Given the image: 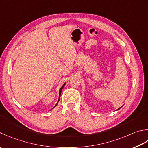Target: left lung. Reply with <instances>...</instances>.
Returning a JSON list of instances; mask_svg holds the SVG:
<instances>
[{
    "instance_id": "obj_1",
    "label": "left lung",
    "mask_w": 148,
    "mask_h": 148,
    "mask_svg": "<svg viewBox=\"0 0 148 148\" xmlns=\"http://www.w3.org/2000/svg\"><path fill=\"white\" fill-rule=\"evenodd\" d=\"M118 110H119V109H118Z\"/></svg>"
}]
</instances>
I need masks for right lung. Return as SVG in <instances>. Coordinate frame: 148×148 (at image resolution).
<instances>
[{
    "label": "right lung",
    "instance_id": "add662e5",
    "mask_svg": "<svg viewBox=\"0 0 148 148\" xmlns=\"http://www.w3.org/2000/svg\"><path fill=\"white\" fill-rule=\"evenodd\" d=\"M65 83L64 84V85H63L62 86V87H61L60 88V92H59V99H58V102H59V101H60V95H61V92H62V89H63V87H64V86H65ZM57 104H58V103H57ZM57 104H56V105H55L54 106V107L55 106H56V105H57Z\"/></svg>",
    "mask_w": 148,
    "mask_h": 148
}]
</instances>
